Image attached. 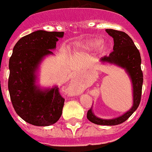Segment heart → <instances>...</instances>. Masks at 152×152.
Returning <instances> with one entry per match:
<instances>
[{
    "label": "heart",
    "instance_id": "1",
    "mask_svg": "<svg viewBox=\"0 0 152 152\" xmlns=\"http://www.w3.org/2000/svg\"><path fill=\"white\" fill-rule=\"evenodd\" d=\"M102 44V41L101 39H93V40L87 42L86 43L81 46V49L83 50H86V51H92V50L97 49Z\"/></svg>",
    "mask_w": 152,
    "mask_h": 152
}]
</instances>
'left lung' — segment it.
Wrapping results in <instances>:
<instances>
[{"instance_id": "obj_1", "label": "left lung", "mask_w": 152, "mask_h": 152, "mask_svg": "<svg viewBox=\"0 0 152 152\" xmlns=\"http://www.w3.org/2000/svg\"><path fill=\"white\" fill-rule=\"evenodd\" d=\"M108 34L113 39V50L109 56L100 59L102 63L123 68L130 77L133 88V105L124 114L113 119H103L96 117L93 112V106L87 113V118L93 123L103 126H115L126 121L139 107L141 101L143 76L141 70V56L132 39L122 31L106 29Z\"/></svg>"}]
</instances>
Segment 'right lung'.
Here are the masks:
<instances>
[{
  "label": "right lung",
  "instance_id": "right-lung-1",
  "mask_svg": "<svg viewBox=\"0 0 152 152\" xmlns=\"http://www.w3.org/2000/svg\"><path fill=\"white\" fill-rule=\"evenodd\" d=\"M64 32L37 30L22 37L13 49L9 63L8 88L18 115L34 126H48L61 117L64 98L59 88H42L36 85L37 72L46 56L53 55Z\"/></svg>",
  "mask_w": 152,
  "mask_h": 152
}]
</instances>
